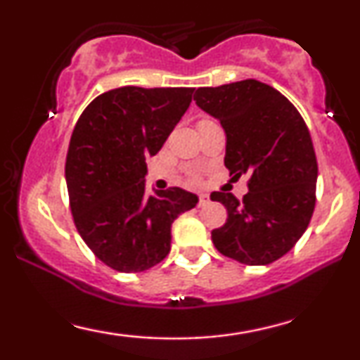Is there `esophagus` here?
Wrapping results in <instances>:
<instances>
[{
    "instance_id": "obj_1",
    "label": "esophagus",
    "mask_w": 360,
    "mask_h": 360,
    "mask_svg": "<svg viewBox=\"0 0 360 360\" xmlns=\"http://www.w3.org/2000/svg\"><path fill=\"white\" fill-rule=\"evenodd\" d=\"M208 203H210V196L206 193H201L200 196H198V205L205 206V205H208Z\"/></svg>"
}]
</instances>
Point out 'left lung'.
<instances>
[{
    "instance_id": "1",
    "label": "left lung",
    "mask_w": 360,
    "mask_h": 360,
    "mask_svg": "<svg viewBox=\"0 0 360 360\" xmlns=\"http://www.w3.org/2000/svg\"><path fill=\"white\" fill-rule=\"evenodd\" d=\"M194 101L220 120L230 174H250L242 201L212 194L229 213L212 232L214 247L247 266L274 262L300 240L315 210L318 164L307 123L286 96L255 79L200 88Z\"/></svg>"
}]
</instances>
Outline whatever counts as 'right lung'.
I'll use <instances>...</instances> for the list:
<instances>
[{
	"label": "right lung",
	"mask_w": 360,
	"mask_h": 360,
	"mask_svg": "<svg viewBox=\"0 0 360 360\" xmlns=\"http://www.w3.org/2000/svg\"><path fill=\"white\" fill-rule=\"evenodd\" d=\"M193 91H106L74 127L65 159L74 225L111 269L142 272L166 259L172 221L198 203L196 194L181 188L146 193V160L162 148L189 108Z\"/></svg>",
	"instance_id": "right-lung-1"
}]
</instances>
